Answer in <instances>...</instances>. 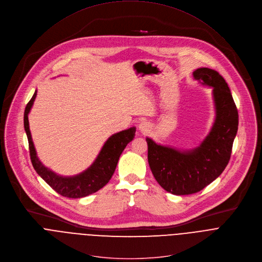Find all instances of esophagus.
I'll use <instances>...</instances> for the list:
<instances>
[{"label": "esophagus", "mask_w": 262, "mask_h": 262, "mask_svg": "<svg viewBox=\"0 0 262 262\" xmlns=\"http://www.w3.org/2000/svg\"><path fill=\"white\" fill-rule=\"evenodd\" d=\"M139 129H140V132H141L142 134H146V133H148V132L150 130V125H149V123H148V122L143 121V122H141V123H140V125H139Z\"/></svg>", "instance_id": "34e87169"}]
</instances>
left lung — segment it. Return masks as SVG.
<instances>
[{
  "label": "left lung",
  "mask_w": 262,
  "mask_h": 262,
  "mask_svg": "<svg viewBox=\"0 0 262 262\" xmlns=\"http://www.w3.org/2000/svg\"><path fill=\"white\" fill-rule=\"evenodd\" d=\"M193 77L213 87L216 107L214 125L201 146L180 151L146 139L148 162L155 180L176 195L196 193L221 175L230 159L238 125L237 109L224 78L209 68L195 70Z\"/></svg>",
  "instance_id": "1"
}]
</instances>
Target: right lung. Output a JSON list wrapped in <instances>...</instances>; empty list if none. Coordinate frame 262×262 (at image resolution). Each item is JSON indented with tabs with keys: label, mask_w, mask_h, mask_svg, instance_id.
Returning a JSON list of instances; mask_svg holds the SVG:
<instances>
[{
	"label": "right lung",
	"mask_w": 262,
	"mask_h": 262,
	"mask_svg": "<svg viewBox=\"0 0 262 262\" xmlns=\"http://www.w3.org/2000/svg\"><path fill=\"white\" fill-rule=\"evenodd\" d=\"M37 92H35L31 101L27 104L24 123L29 141L31 160L38 175L52 189L64 198L80 199L95 193L103 188L112 178L122 151L135 138L136 127H130L111 136L103 146L95 162L86 170L74 177H61L42 164L37 156L34 143L32 141L28 115L34 104Z\"/></svg>",
	"instance_id": "obj_1"
}]
</instances>
